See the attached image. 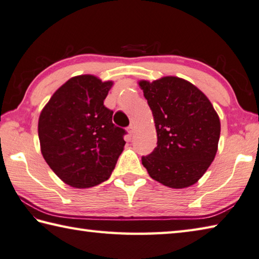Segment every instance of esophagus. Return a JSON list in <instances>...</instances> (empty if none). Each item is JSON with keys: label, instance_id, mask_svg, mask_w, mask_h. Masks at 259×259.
<instances>
[{"label": "esophagus", "instance_id": "1", "mask_svg": "<svg viewBox=\"0 0 259 259\" xmlns=\"http://www.w3.org/2000/svg\"><path fill=\"white\" fill-rule=\"evenodd\" d=\"M135 129H136L135 124H134V123H131V124L129 125V128H128V133H129V135H130V136H133V134L135 133Z\"/></svg>", "mask_w": 259, "mask_h": 259}]
</instances>
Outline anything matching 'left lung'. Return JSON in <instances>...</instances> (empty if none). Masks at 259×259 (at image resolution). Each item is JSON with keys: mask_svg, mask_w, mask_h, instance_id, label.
Instances as JSON below:
<instances>
[{"mask_svg": "<svg viewBox=\"0 0 259 259\" xmlns=\"http://www.w3.org/2000/svg\"><path fill=\"white\" fill-rule=\"evenodd\" d=\"M153 112L157 147L141 158L149 176L170 189L195 184L213 161L220 119L206 95L189 80L164 76L139 80Z\"/></svg>", "mask_w": 259, "mask_h": 259, "instance_id": "left-lung-1", "label": "left lung"}]
</instances>
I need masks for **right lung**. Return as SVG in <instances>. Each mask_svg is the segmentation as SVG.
Returning <instances> with one entry per match:
<instances>
[{"mask_svg":"<svg viewBox=\"0 0 259 259\" xmlns=\"http://www.w3.org/2000/svg\"><path fill=\"white\" fill-rule=\"evenodd\" d=\"M112 80L94 75L69 78L44 106L38 121L40 150L54 173L75 189L106 181L123 151V129L103 102Z\"/></svg>","mask_w":259,"mask_h":259,"instance_id":"1","label":"right lung"}]
</instances>
